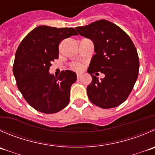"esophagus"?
Listing matches in <instances>:
<instances>
[{
    "mask_svg": "<svg viewBox=\"0 0 155 155\" xmlns=\"http://www.w3.org/2000/svg\"><path fill=\"white\" fill-rule=\"evenodd\" d=\"M82 73H77V74H76V76H77L78 79H79V78L82 77Z\"/></svg>",
    "mask_w": 155,
    "mask_h": 155,
    "instance_id": "34e87169",
    "label": "esophagus"
}]
</instances>
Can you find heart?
<instances>
[{"instance_id": "1", "label": "heart", "mask_w": 155, "mask_h": 155, "mask_svg": "<svg viewBox=\"0 0 155 155\" xmlns=\"http://www.w3.org/2000/svg\"><path fill=\"white\" fill-rule=\"evenodd\" d=\"M71 67L75 70H77V71H79V70H82V64H79V63H74L71 65Z\"/></svg>"}]
</instances>
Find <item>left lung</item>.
<instances>
[{
    "label": "left lung",
    "mask_w": 155,
    "mask_h": 155,
    "mask_svg": "<svg viewBox=\"0 0 155 155\" xmlns=\"http://www.w3.org/2000/svg\"><path fill=\"white\" fill-rule=\"evenodd\" d=\"M79 35L94 43L95 54L90 62L88 73L92 81L87 87L89 100L104 109L124 103L138 78L139 60L130 36L113 22L105 19L76 28ZM104 73L98 80L93 73Z\"/></svg>",
    "instance_id": "left-lung-1"
}]
</instances>
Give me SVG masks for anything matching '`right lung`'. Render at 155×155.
<instances>
[{"mask_svg": "<svg viewBox=\"0 0 155 155\" xmlns=\"http://www.w3.org/2000/svg\"><path fill=\"white\" fill-rule=\"evenodd\" d=\"M78 33L73 28L40 25L23 38L15 55L13 72L18 88L25 100L36 110L54 114L70 102V88L76 81L71 70L58 76L49 73L54 60L59 58L62 40Z\"/></svg>", "mask_w": 155, "mask_h": 155, "instance_id": "1", "label": "right lung"}]
</instances>
